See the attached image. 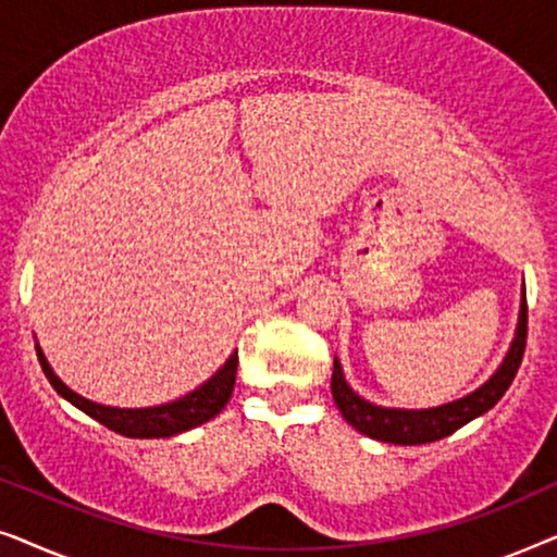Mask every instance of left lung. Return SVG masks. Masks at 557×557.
I'll return each instance as SVG.
<instances>
[{"label": "left lung", "instance_id": "1", "mask_svg": "<svg viewBox=\"0 0 557 557\" xmlns=\"http://www.w3.org/2000/svg\"><path fill=\"white\" fill-rule=\"evenodd\" d=\"M524 345H528V296H522L517 337L512 342V347H509L505 362H502V368L497 370V375H494L490 383L479 387V391L467 395V398L429 410H395L372 406V403L362 400L360 395L352 393V387L345 383L337 360H334L332 370V398L337 403L339 413L345 416V421L352 425V429L364 433V436L398 446L431 444V441L451 436V433L459 431L461 425H467L469 421H474L476 416H482L490 408L497 406V400L507 393L517 370H520Z\"/></svg>", "mask_w": 557, "mask_h": 557}]
</instances>
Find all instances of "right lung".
Instances as JSON below:
<instances>
[{"mask_svg": "<svg viewBox=\"0 0 557 557\" xmlns=\"http://www.w3.org/2000/svg\"><path fill=\"white\" fill-rule=\"evenodd\" d=\"M37 357H40L42 372L48 375L50 385L55 387L63 398L71 400L75 408L83 410V413L96 418L98 423H103L106 429L116 431L121 436H128V438H164V436H174V433L195 429V425L200 423H208L210 418H215L220 410L225 408V403L231 400L233 385H235V370H238V352H233L231 360H227L223 368L208 380V383L197 387L195 393L185 395V398L166 403V406H159V408L126 410V408L98 406V403H90L83 398V395L73 393L71 387L60 383L40 349H37Z\"/></svg>", "mask_w": 557, "mask_h": 557, "instance_id": "obj_1", "label": "right lung"}]
</instances>
